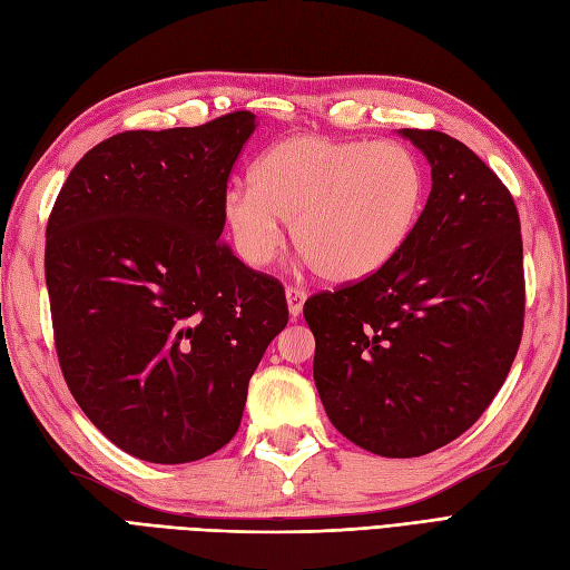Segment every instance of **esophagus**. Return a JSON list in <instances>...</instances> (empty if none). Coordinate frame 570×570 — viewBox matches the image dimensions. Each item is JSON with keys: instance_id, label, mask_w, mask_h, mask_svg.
Returning <instances> with one entry per match:
<instances>
[{"instance_id": "esophagus-1", "label": "esophagus", "mask_w": 570, "mask_h": 570, "mask_svg": "<svg viewBox=\"0 0 570 570\" xmlns=\"http://www.w3.org/2000/svg\"><path fill=\"white\" fill-rule=\"evenodd\" d=\"M285 297H287V306H289L292 318H297V316L302 314L304 302H306V289H304V287H297V285H289V287L285 289Z\"/></svg>"}]
</instances>
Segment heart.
Here are the masks:
<instances>
[{"mask_svg":"<svg viewBox=\"0 0 570 570\" xmlns=\"http://www.w3.org/2000/svg\"><path fill=\"white\" fill-rule=\"evenodd\" d=\"M252 180L223 193V220L245 264L262 268L292 245L327 283L377 273L404 249L425 202V168L402 142L297 135L256 159Z\"/></svg>","mask_w":570,"mask_h":570,"instance_id":"1","label":"heart"}]
</instances>
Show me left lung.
I'll list each match as a JSON object with an SVG mask.
<instances>
[{
    "instance_id": "1",
    "label": "left lung",
    "mask_w": 570,
    "mask_h": 570,
    "mask_svg": "<svg viewBox=\"0 0 570 570\" xmlns=\"http://www.w3.org/2000/svg\"><path fill=\"white\" fill-rule=\"evenodd\" d=\"M402 135L433 174L409 243L368 278L304 304L327 419L390 459L435 452L482 416L525 316L521 218L507 185L446 132Z\"/></svg>"
}]
</instances>
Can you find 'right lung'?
Listing matches in <instances>:
<instances>
[{
    "mask_svg": "<svg viewBox=\"0 0 570 570\" xmlns=\"http://www.w3.org/2000/svg\"><path fill=\"white\" fill-rule=\"evenodd\" d=\"M256 128L126 130L68 174L47 220L45 278L63 381L101 433L151 463L228 444L249 377L287 325L278 278L220 243L223 193Z\"/></svg>",
    "mask_w": 570,
    "mask_h": 570,
    "instance_id": "1",
    "label": "right lung"
}]
</instances>
